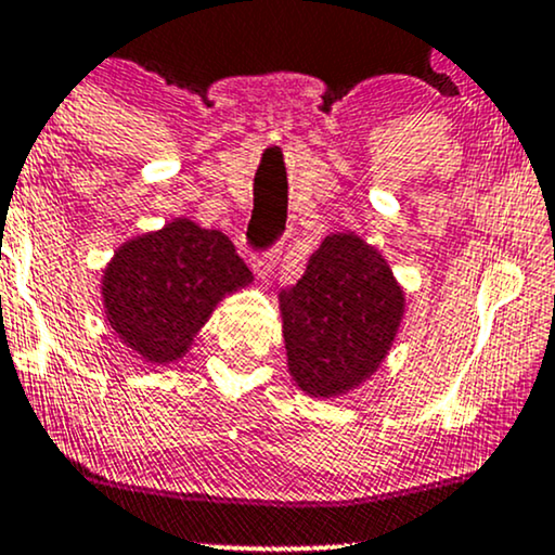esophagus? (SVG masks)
I'll return each instance as SVG.
<instances>
[{
	"instance_id": "34e87169",
	"label": "esophagus",
	"mask_w": 555,
	"mask_h": 555,
	"mask_svg": "<svg viewBox=\"0 0 555 555\" xmlns=\"http://www.w3.org/2000/svg\"><path fill=\"white\" fill-rule=\"evenodd\" d=\"M279 253H282V249H271V253H263V255H253V271L258 273L260 279H266V276H271L273 273V268H276V263H279Z\"/></svg>"
}]
</instances>
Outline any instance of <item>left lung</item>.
I'll use <instances>...</instances> for the list:
<instances>
[{
    "label": "left lung",
    "instance_id": "obj_1",
    "mask_svg": "<svg viewBox=\"0 0 555 555\" xmlns=\"http://www.w3.org/2000/svg\"><path fill=\"white\" fill-rule=\"evenodd\" d=\"M287 369L310 398H339L385 363L405 315V292L382 253L337 231L279 295Z\"/></svg>",
    "mask_w": 555,
    "mask_h": 555
}]
</instances>
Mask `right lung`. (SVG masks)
<instances>
[{
    "mask_svg": "<svg viewBox=\"0 0 555 555\" xmlns=\"http://www.w3.org/2000/svg\"><path fill=\"white\" fill-rule=\"evenodd\" d=\"M253 284L227 234L189 218L131 236L102 271L105 321L142 361L176 363L218 302Z\"/></svg>",
    "mask_w": 555,
    "mask_h": 555,
    "instance_id": "right-lung-1",
    "label": "right lung"
}]
</instances>
